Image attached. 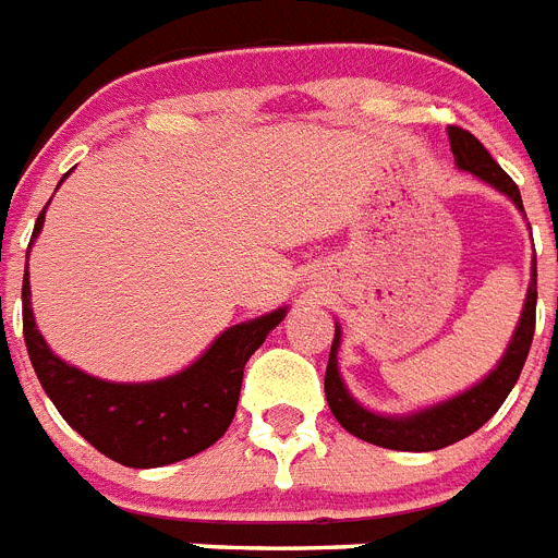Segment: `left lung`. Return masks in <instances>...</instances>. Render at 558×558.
I'll return each mask as SVG.
<instances>
[{"label":"left lung","mask_w":558,"mask_h":558,"mask_svg":"<svg viewBox=\"0 0 558 558\" xmlns=\"http://www.w3.org/2000/svg\"><path fill=\"white\" fill-rule=\"evenodd\" d=\"M450 136V150L456 156V165L461 170L472 172L477 179L489 181L495 190L506 192L511 201L522 209L520 186L509 179V172L502 170L492 153L475 140L470 131L450 125L447 128ZM536 327V259H534V274H531L529 284V299H525V310H522L520 327H517L514 338H511L509 349L502 354L500 366L481 379L475 388H470L461 397L441 402L427 411L411 413V416H379V413L360 408L352 397H349L347 386L338 374V343H340V329H335L332 349H329V363H327V377H324V391H327L329 411L340 422L343 430L352 436L363 438L368 445L388 447V450H405V452H430L450 447L461 438L472 436L477 427H483L500 411L506 397L511 393L514 383L520 379L525 357H529L531 340H534Z\"/></svg>","instance_id":"1"}]
</instances>
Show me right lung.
<instances>
[{
	"instance_id": "obj_1",
	"label": "right lung",
	"mask_w": 558,
	"mask_h": 558,
	"mask_svg": "<svg viewBox=\"0 0 558 558\" xmlns=\"http://www.w3.org/2000/svg\"><path fill=\"white\" fill-rule=\"evenodd\" d=\"M44 226V209L29 243ZM288 310L226 329L198 363L159 383H106L66 366L49 352L29 310V282L22 284V324L29 363L38 383L69 427L111 461L150 470L184 461L211 447L229 430L243 386V368L265 335Z\"/></svg>"
}]
</instances>
